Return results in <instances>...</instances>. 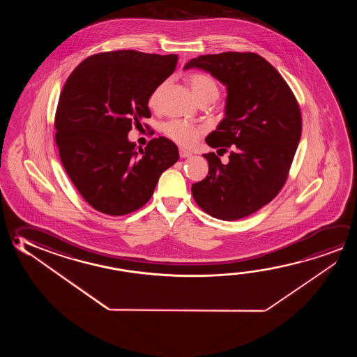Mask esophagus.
I'll list each match as a JSON object with an SVG mask.
<instances>
[{"label":"esophagus","instance_id":"34e87169","mask_svg":"<svg viewBox=\"0 0 357 357\" xmlns=\"http://www.w3.org/2000/svg\"><path fill=\"white\" fill-rule=\"evenodd\" d=\"M179 155H181V158H187V157L192 155V153L188 152V151L183 149V148H179Z\"/></svg>","mask_w":357,"mask_h":357}]
</instances>
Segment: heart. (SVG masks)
I'll list each match as a JSON object with an SVG mask.
<instances>
[{"instance_id":"obj_1","label":"heart","mask_w":357,"mask_h":357,"mask_svg":"<svg viewBox=\"0 0 357 357\" xmlns=\"http://www.w3.org/2000/svg\"><path fill=\"white\" fill-rule=\"evenodd\" d=\"M185 82L190 88L194 98L198 100L199 103H204V102L211 103L219 97L220 93L218 82L206 73L193 72L185 77ZM164 87H165V83H160L153 89L152 93L148 98V105L151 108H155L158 105ZM204 132V127L184 122L181 119H172L163 126V133L165 137H168L170 141L176 142V144L183 146H193Z\"/></svg>"}]
</instances>
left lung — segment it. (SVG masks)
<instances>
[{
    "label": "left lung",
    "mask_w": 357,
    "mask_h": 357,
    "mask_svg": "<svg viewBox=\"0 0 357 357\" xmlns=\"http://www.w3.org/2000/svg\"><path fill=\"white\" fill-rule=\"evenodd\" d=\"M228 89L227 111L205 139L224 153L204 154L208 176L192 185L202 211L238 220L269 204L285 185L301 137V112L291 88L266 59L252 52H222L190 59Z\"/></svg>",
    "instance_id": "1"
}]
</instances>
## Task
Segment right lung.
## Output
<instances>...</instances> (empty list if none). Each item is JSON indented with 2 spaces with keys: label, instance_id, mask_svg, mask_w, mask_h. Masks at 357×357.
I'll return each mask as SVG.
<instances>
[{
  "label": "right lung",
  "instance_id": "obj_1",
  "mask_svg": "<svg viewBox=\"0 0 357 357\" xmlns=\"http://www.w3.org/2000/svg\"><path fill=\"white\" fill-rule=\"evenodd\" d=\"M176 62L178 54L135 50L96 53L67 78L54 116L56 146L67 176L96 211L113 216L138 211L179 158L164 137L138 152L128 141L132 126L151 118L148 98Z\"/></svg>",
  "mask_w": 357,
  "mask_h": 357
}]
</instances>
